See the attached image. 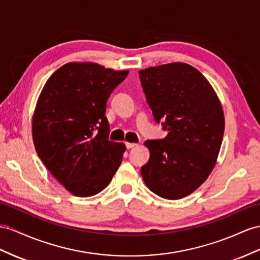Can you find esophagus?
<instances>
[{
    "label": "esophagus",
    "mask_w": 260,
    "mask_h": 260,
    "mask_svg": "<svg viewBox=\"0 0 260 260\" xmlns=\"http://www.w3.org/2000/svg\"><path fill=\"white\" fill-rule=\"evenodd\" d=\"M137 144L135 143H126V147H127V149H131V148H134L136 147Z\"/></svg>",
    "instance_id": "1"
}]
</instances>
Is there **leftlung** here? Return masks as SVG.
Returning a JSON list of instances; mask_svg holds the SVG:
<instances>
[{
    "mask_svg": "<svg viewBox=\"0 0 260 260\" xmlns=\"http://www.w3.org/2000/svg\"><path fill=\"white\" fill-rule=\"evenodd\" d=\"M146 99L164 139L146 141L150 158L141 174L157 196L182 199L201 185L216 164L224 135L222 104L201 72L184 62L149 67L138 72Z\"/></svg>",
    "mask_w": 260,
    "mask_h": 260,
    "instance_id": "1",
    "label": "left lung"
}]
</instances>
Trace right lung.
<instances>
[{
	"instance_id": "right-lung-1",
	"label": "right lung",
	"mask_w": 260,
	"mask_h": 260,
	"mask_svg": "<svg viewBox=\"0 0 260 260\" xmlns=\"http://www.w3.org/2000/svg\"><path fill=\"white\" fill-rule=\"evenodd\" d=\"M128 70L95 62H68L45 83L32 114L38 157L66 190L80 198L108 187L122 162L125 145L109 141L105 116L111 92Z\"/></svg>"
}]
</instances>
